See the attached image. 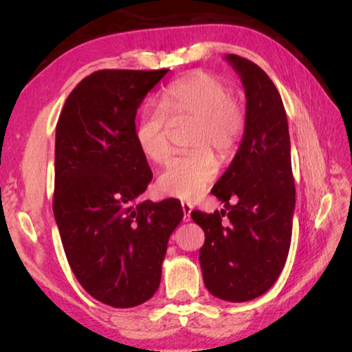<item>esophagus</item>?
Masks as SVG:
<instances>
[{
    "label": "esophagus",
    "mask_w": 352,
    "mask_h": 352,
    "mask_svg": "<svg viewBox=\"0 0 352 352\" xmlns=\"http://www.w3.org/2000/svg\"><path fill=\"white\" fill-rule=\"evenodd\" d=\"M182 210H183V219L188 222V220L190 219V211H192V206L186 204V201H182Z\"/></svg>",
    "instance_id": "obj_1"
}]
</instances>
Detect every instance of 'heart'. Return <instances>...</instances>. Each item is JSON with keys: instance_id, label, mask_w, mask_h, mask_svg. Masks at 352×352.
<instances>
[{"instance_id": "heart-1", "label": "heart", "mask_w": 352, "mask_h": 352, "mask_svg": "<svg viewBox=\"0 0 352 352\" xmlns=\"http://www.w3.org/2000/svg\"><path fill=\"white\" fill-rule=\"evenodd\" d=\"M192 121L186 146L194 151L177 155L158 177L162 192L194 200L217 177L219 158H230L245 132V109L223 79L206 71L169 83L160 94V107H147L135 124V141L146 158L164 163L172 151L170 123Z\"/></svg>"}]
</instances>
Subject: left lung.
I'll list each match as a JSON object with an SVG mask.
<instances>
[{"mask_svg": "<svg viewBox=\"0 0 352 352\" xmlns=\"http://www.w3.org/2000/svg\"><path fill=\"white\" fill-rule=\"evenodd\" d=\"M226 60L245 88V132L211 190L226 210L192 211L190 217L205 231L199 259L206 289L220 300L243 302L265 294L287 259L295 180L287 116L275 83L248 58L228 54Z\"/></svg>", "mask_w": 352, "mask_h": 352, "instance_id": "8db88e82", "label": "left lung"}]
</instances>
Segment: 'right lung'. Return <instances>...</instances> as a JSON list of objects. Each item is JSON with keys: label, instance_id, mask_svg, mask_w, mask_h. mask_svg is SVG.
<instances>
[{"label": "right lung", "instance_id": "1", "mask_svg": "<svg viewBox=\"0 0 352 352\" xmlns=\"http://www.w3.org/2000/svg\"><path fill=\"white\" fill-rule=\"evenodd\" d=\"M168 71H96L58 116L52 211L76 279L111 307L151 300L183 219L177 199H138L152 170L135 141L136 110Z\"/></svg>", "mask_w": 352, "mask_h": 352}]
</instances>
